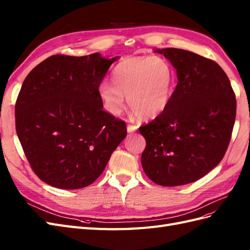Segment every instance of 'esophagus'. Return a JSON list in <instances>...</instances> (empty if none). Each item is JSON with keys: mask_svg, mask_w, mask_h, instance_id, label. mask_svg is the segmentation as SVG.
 Here are the masks:
<instances>
[{"mask_svg": "<svg viewBox=\"0 0 250 250\" xmlns=\"http://www.w3.org/2000/svg\"><path fill=\"white\" fill-rule=\"evenodd\" d=\"M137 129H138V126H136V125H128L127 126V131L129 133L137 131Z\"/></svg>", "mask_w": 250, "mask_h": 250, "instance_id": "obj_1", "label": "esophagus"}]
</instances>
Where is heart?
<instances>
[{
    "label": "heart",
    "instance_id": "1",
    "mask_svg": "<svg viewBox=\"0 0 250 250\" xmlns=\"http://www.w3.org/2000/svg\"><path fill=\"white\" fill-rule=\"evenodd\" d=\"M175 75L168 61L160 56L131 57L121 61L111 72V83L99 86L105 109L120 116L126 108L143 119L156 118L169 105Z\"/></svg>",
    "mask_w": 250,
    "mask_h": 250
}]
</instances>
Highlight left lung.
<instances>
[{
  "label": "left lung",
  "instance_id": "left-lung-1",
  "mask_svg": "<svg viewBox=\"0 0 250 250\" xmlns=\"http://www.w3.org/2000/svg\"><path fill=\"white\" fill-rule=\"evenodd\" d=\"M177 70L169 105L140 127L146 140L142 167L154 183L181 186L203 178L223 159L237 101L224 70L212 60L178 49H154Z\"/></svg>",
  "mask_w": 250,
  "mask_h": 250
}]
</instances>
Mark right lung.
<instances>
[{
    "label": "right lung",
    "instance_id": "add662e5",
    "mask_svg": "<svg viewBox=\"0 0 250 250\" xmlns=\"http://www.w3.org/2000/svg\"><path fill=\"white\" fill-rule=\"evenodd\" d=\"M119 58L51 56L26 77L16 129L33 171L48 185L80 189L92 184L125 139V122L104 111L99 96Z\"/></svg>",
    "mask_w": 250,
    "mask_h": 250
}]
</instances>
